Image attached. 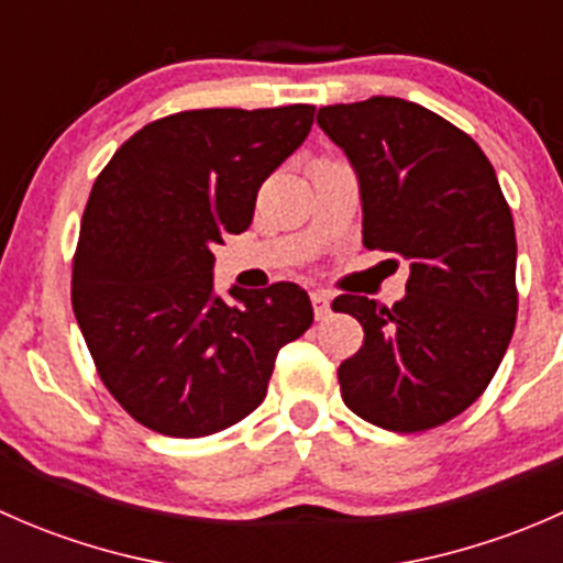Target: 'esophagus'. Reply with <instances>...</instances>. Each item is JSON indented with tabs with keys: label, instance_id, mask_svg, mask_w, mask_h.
Segmentation results:
<instances>
[{
	"label": "esophagus",
	"instance_id": "obj_1",
	"mask_svg": "<svg viewBox=\"0 0 563 563\" xmlns=\"http://www.w3.org/2000/svg\"><path fill=\"white\" fill-rule=\"evenodd\" d=\"M310 299H313V313L318 321H323L332 310H329V294L327 291H313L310 294Z\"/></svg>",
	"mask_w": 563,
	"mask_h": 563
}]
</instances>
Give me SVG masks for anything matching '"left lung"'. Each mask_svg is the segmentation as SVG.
<instances>
[{"label": "left lung", "mask_w": 563, "mask_h": 563, "mask_svg": "<svg viewBox=\"0 0 563 563\" xmlns=\"http://www.w3.org/2000/svg\"><path fill=\"white\" fill-rule=\"evenodd\" d=\"M318 128L360 179L362 242L408 261L391 308L343 294L365 343L340 365L356 417L395 433L463 413L501 365L518 316L512 212L485 152L439 113L400 98L318 108Z\"/></svg>", "instance_id": "left-lung-1"}]
</instances>
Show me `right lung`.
I'll return each instance as SVG.
<instances>
[{
	"label": "right lung",
	"instance_id": "1",
	"mask_svg": "<svg viewBox=\"0 0 563 563\" xmlns=\"http://www.w3.org/2000/svg\"><path fill=\"white\" fill-rule=\"evenodd\" d=\"M313 106L201 108L141 128L95 179L73 313L106 389L155 433L201 439L261 406L277 351L313 305L297 283L214 294V245L313 124Z\"/></svg>",
	"mask_w": 563,
	"mask_h": 563
}]
</instances>
